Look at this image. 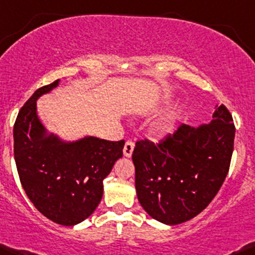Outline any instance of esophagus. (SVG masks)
Returning <instances> with one entry per match:
<instances>
[{
  "label": "esophagus",
  "instance_id": "34e87169",
  "mask_svg": "<svg viewBox=\"0 0 255 255\" xmlns=\"http://www.w3.org/2000/svg\"><path fill=\"white\" fill-rule=\"evenodd\" d=\"M133 145L132 141H127L125 142V146H124V156L128 157V158H130L131 156H132V151H133Z\"/></svg>",
  "mask_w": 255,
  "mask_h": 255
}]
</instances>
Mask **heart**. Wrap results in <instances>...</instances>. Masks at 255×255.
<instances>
[{
  "label": "heart",
  "instance_id": "1",
  "mask_svg": "<svg viewBox=\"0 0 255 255\" xmlns=\"http://www.w3.org/2000/svg\"><path fill=\"white\" fill-rule=\"evenodd\" d=\"M175 127V119L174 115H167V117L162 118L161 120L152 125L151 130H149V135L153 140H162V138L167 137L168 135L172 133Z\"/></svg>",
  "mask_w": 255,
  "mask_h": 255
}]
</instances>
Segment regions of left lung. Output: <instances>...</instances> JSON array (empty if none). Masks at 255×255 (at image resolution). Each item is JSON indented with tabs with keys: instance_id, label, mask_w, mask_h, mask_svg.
<instances>
[{
	"instance_id": "obj_1",
	"label": "left lung",
	"mask_w": 255,
	"mask_h": 255,
	"mask_svg": "<svg viewBox=\"0 0 255 255\" xmlns=\"http://www.w3.org/2000/svg\"><path fill=\"white\" fill-rule=\"evenodd\" d=\"M235 133L232 115L222 104L207 124H182L157 145L137 141L132 162L136 194L143 210L170 226L200 214L224 184Z\"/></svg>"
}]
</instances>
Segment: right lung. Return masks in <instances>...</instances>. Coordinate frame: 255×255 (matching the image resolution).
Segmentation results:
<instances>
[{
	"label": "right lung",
	"instance_id": "right-lung-1",
	"mask_svg": "<svg viewBox=\"0 0 255 255\" xmlns=\"http://www.w3.org/2000/svg\"><path fill=\"white\" fill-rule=\"evenodd\" d=\"M60 80L36 89L13 128L14 159L20 183L39 212L62 226L88 219L103 196V180L123 157L124 140L83 136L67 141L41 123L36 101Z\"/></svg>",
	"mask_w": 255,
	"mask_h": 255
}]
</instances>
